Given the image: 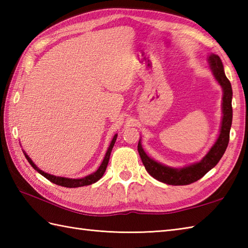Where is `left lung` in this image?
<instances>
[{
    "instance_id": "8db88e82",
    "label": "left lung",
    "mask_w": 248,
    "mask_h": 248,
    "mask_svg": "<svg viewBox=\"0 0 248 248\" xmlns=\"http://www.w3.org/2000/svg\"><path fill=\"white\" fill-rule=\"evenodd\" d=\"M208 62L213 71L215 78L222 85L224 91L223 96V121L222 127H220V133L217 143L208 152L203 159L196 164L191 166L181 168V170H175L160 164L147 155L145 151L141 148V145L139 141L138 150L141 162L146 168V170L149 172V175L154 177L156 180L163 183L170 184V186H187L195 181L199 180L202 178L205 173L217 164L218 161L222 159L223 155L225 154L226 149L229 143L230 136V128L232 124V105H231V100H232V88L229 80L225 76L224 67L222 61L218 55L211 54L208 59Z\"/></svg>"
}]
</instances>
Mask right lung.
I'll list each match as a JSON object with an SVG mask.
<instances>
[{
    "label": "right lung",
    "mask_w": 248,
    "mask_h": 248,
    "mask_svg": "<svg viewBox=\"0 0 248 248\" xmlns=\"http://www.w3.org/2000/svg\"><path fill=\"white\" fill-rule=\"evenodd\" d=\"M116 139H117V135L114 136V139L112 140V143H110L108 149L107 151V155H105L104 156V160L102 162V164L100 165V167L97 170L96 172L92 173V175L89 176H86L84 177L82 179H68V178H62V177H56V176H52V175H49V173H46L43 170H40L39 168H37V166L34 164L33 162H31V160L30 159V157L28 156V155L24 154L26 160L29 161L30 164L31 165V167L34 168V170H36L37 171H38L40 175H43L45 178L48 179L49 181L53 182L55 184H57V186H65V187H80V186H89V184H93L94 182H97L100 178H101L103 176V173L105 171V170H107V166L108 164V160H109V155H110V152H112V149L114 147V144L116 141Z\"/></svg>",
    "instance_id": "1"
}]
</instances>
